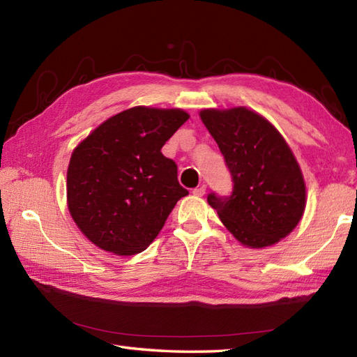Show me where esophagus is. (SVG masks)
I'll list each match as a JSON object with an SVG mask.
<instances>
[{"label": "esophagus", "mask_w": 357, "mask_h": 357, "mask_svg": "<svg viewBox=\"0 0 357 357\" xmlns=\"http://www.w3.org/2000/svg\"><path fill=\"white\" fill-rule=\"evenodd\" d=\"M204 193H206V185H199V187H196L195 190H193V195H196V196H202Z\"/></svg>", "instance_id": "1"}]
</instances>
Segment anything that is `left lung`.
Wrapping results in <instances>:
<instances>
[{"instance_id":"obj_1","label":"left lung","mask_w":357,"mask_h":357,"mask_svg":"<svg viewBox=\"0 0 357 357\" xmlns=\"http://www.w3.org/2000/svg\"><path fill=\"white\" fill-rule=\"evenodd\" d=\"M233 181L229 196L207 201L241 244L261 248L285 238L305 208V184L282 136L245 107L202 110Z\"/></svg>"}]
</instances>
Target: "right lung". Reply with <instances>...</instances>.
Here are the masks:
<instances>
[{
  "mask_svg": "<svg viewBox=\"0 0 357 357\" xmlns=\"http://www.w3.org/2000/svg\"><path fill=\"white\" fill-rule=\"evenodd\" d=\"M187 119L179 109L133 107L105 121L73 150L67 202L95 245L121 256L144 252L188 195L176 162L161 153Z\"/></svg>",
  "mask_w": 357,
  "mask_h": 357,
  "instance_id": "obj_1",
  "label": "right lung"
}]
</instances>
